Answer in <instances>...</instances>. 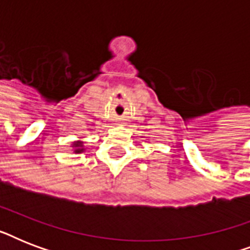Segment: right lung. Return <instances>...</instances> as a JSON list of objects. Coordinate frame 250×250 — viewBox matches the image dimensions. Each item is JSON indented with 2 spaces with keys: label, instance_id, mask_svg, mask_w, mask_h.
I'll return each instance as SVG.
<instances>
[{
  "label": "right lung",
  "instance_id": "1",
  "mask_svg": "<svg viewBox=\"0 0 250 250\" xmlns=\"http://www.w3.org/2000/svg\"><path fill=\"white\" fill-rule=\"evenodd\" d=\"M71 146L74 148V152H75V153H83L84 150H85V149H84V146H83V141H80V140L74 141Z\"/></svg>",
  "mask_w": 250,
  "mask_h": 250
}]
</instances>
